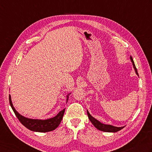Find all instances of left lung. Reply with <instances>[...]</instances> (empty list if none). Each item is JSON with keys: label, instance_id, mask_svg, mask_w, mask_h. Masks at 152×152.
Segmentation results:
<instances>
[{"label": "left lung", "instance_id": "left-lung-1", "mask_svg": "<svg viewBox=\"0 0 152 152\" xmlns=\"http://www.w3.org/2000/svg\"><path fill=\"white\" fill-rule=\"evenodd\" d=\"M130 60H131L132 62V65L133 67L134 68V70L136 72V74L138 76V73L137 69H136V66L134 64V61L132 59V56H130ZM87 114L88 116V118L90 121H91V123L94 124V126L97 129L101 130V131H103V132H116L121 130V129H123L124 126H122V127H117V126H114L113 125H110V124H103L102 123H100L99 121H97L96 118H94L90 114V113L88 112L87 110Z\"/></svg>", "mask_w": 152, "mask_h": 152}]
</instances>
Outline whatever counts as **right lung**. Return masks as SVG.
<instances>
[{
	"mask_svg": "<svg viewBox=\"0 0 152 152\" xmlns=\"http://www.w3.org/2000/svg\"><path fill=\"white\" fill-rule=\"evenodd\" d=\"M69 94H68V96H66V103L68 102ZM9 102H10V105L13 111L14 112L15 115H16L17 118H18L20 123L28 129L34 132H47L56 129L58 126L59 124H60L65 111V109H64L61 111L59 112L55 117L48 118V119H32V118H28L23 117V116L21 115L19 113L16 111V110L14 107L12 103L10 95H9Z\"/></svg>",
	"mask_w": 152,
	"mask_h": 152,
	"instance_id": "right-lung-1",
	"label": "right lung"
}]
</instances>
